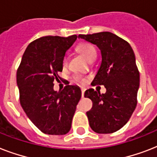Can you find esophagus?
I'll return each mask as SVG.
<instances>
[{"label": "esophagus", "instance_id": "esophagus-1", "mask_svg": "<svg viewBox=\"0 0 157 157\" xmlns=\"http://www.w3.org/2000/svg\"><path fill=\"white\" fill-rule=\"evenodd\" d=\"M84 94H85V90H84V89H81V96H82V98L84 97Z\"/></svg>", "mask_w": 157, "mask_h": 157}]
</instances>
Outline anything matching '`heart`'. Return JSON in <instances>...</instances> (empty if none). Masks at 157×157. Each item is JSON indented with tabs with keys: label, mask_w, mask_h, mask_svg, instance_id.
<instances>
[{
	"label": "heart",
	"mask_w": 157,
	"mask_h": 157,
	"mask_svg": "<svg viewBox=\"0 0 157 157\" xmlns=\"http://www.w3.org/2000/svg\"><path fill=\"white\" fill-rule=\"evenodd\" d=\"M77 50L81 53L87 60L90 61L92 59H95L97 56V51H96L95 47L92 44L88 42H81L77 45ZM68 63V59L67 57L64 56L62 59V65L63 67H66ZM73 80L75 82L78 84H83L86 83V78L83 76H80V75H75L73 76Z\"/></svg>",
	"instance_id": "heart-1"
}]
</instances>
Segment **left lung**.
<instances>
[{"label":"left lung","instance_id":"left-lung-1","mask_svg":"<svg viewBox=\"0 0 157 157\" xmlns=\"http://www.w3.org/2000/svg\"><path fill=\"white\" fill-rule=\"evenodd\" d=\"M101 50L102 63L93 86H104L105 94L89 89L85 97L93 107L86 112L90 126L98 134H112L126 124L137 106L139 71L126 40L109 32L79 35Z\"/></svg>","mask_w":157,"mask_h":157}]
</instances>
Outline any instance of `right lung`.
I'll list each match as a JSON object with an SVG mask.
<instances>
[{
	"label": "right lung",
	"mask_w": 157,
	"mask_h": 157,
	"mask_svg": "<svg viewBox=\"0 0 157 157\" xmlns=\"http://www.w3.org/2000/svg\"><path fill=\"white\" fill-rule=\"evenodd\" d=\"M77 36H47L31 42L17 70L19 101L31 121L44 134L68 133L76 105L81 98L79 87L66 86L54 90V81L63 71L62 59Z\"/></svg>",
	"instance_id": "1"
}]
</instances>
